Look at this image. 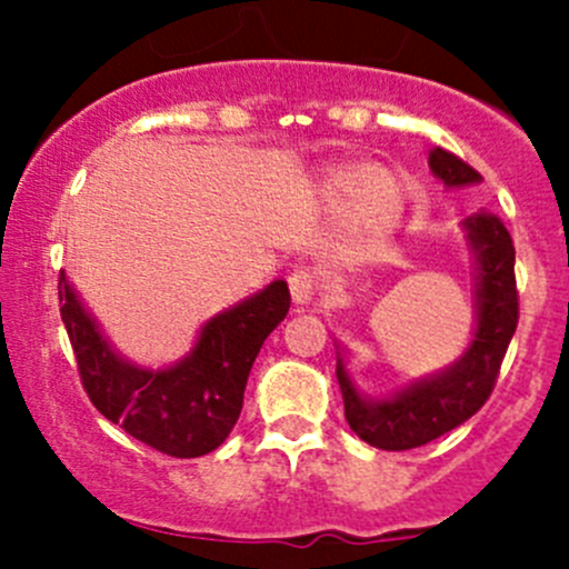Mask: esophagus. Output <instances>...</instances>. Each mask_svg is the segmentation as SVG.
<instances>
[{"label": "esophagus", "instance_id": "1", "mask_svg": "<svg viewBox=\"0 0 569 569\" xmlns=\"http://www.w3.org/2000/svg\"><path fill=\"white\" fill-rule=\"evenodd\" d=\"M289 291L297 308H308L317 297V278L308 269H295L289 274Z\"/></svg>", "mask_w": 569, "mask_h": 569}]
</instances>
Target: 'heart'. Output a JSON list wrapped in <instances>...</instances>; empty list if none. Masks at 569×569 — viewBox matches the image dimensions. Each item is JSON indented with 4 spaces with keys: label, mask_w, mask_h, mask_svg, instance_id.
<instances>
[{
    "label": "heart",
    "mask_w": 569,
    "mask_h": 569,
    "mask_svg": "<svg viewBox=\"0 0 569 569\" xmlns=\"http://www.w3.org/2000/svg\"><path fill=\"white\" fill-rule=\"evenodd\" d=\"M321 192L332 203L349 198L343 226L349 239L360 248H371L391 237L407 206V183L401 173L358 162L332 164L325 170Z\"/></svg>",
    "instance_id": "heart-1"
}]
</instances>
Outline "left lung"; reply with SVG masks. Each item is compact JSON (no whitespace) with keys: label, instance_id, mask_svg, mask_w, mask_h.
I'll return each mask as SVG.
<instances>
[{"label":"left lung","instance_id":"left-lung-1","mask_svg":"<svg viewBox=\"0 0 569 569\" xmlns=\"http://www.w3.org/2000/svg\"><path fill=\"white\" fill-rule=\"evenodd\" d=\"M429 170L449 189L473 187L481 176L460 157L432 148ZM473 267V336L468 349L446 369L407 382L399 391L375 399L360 393L338 347L336 377L343 396V416L360 440L382 451H407L451 432L487 401L498 369L518 327L515 244L507 226L490 211H476L460 222Z\"/></svg>","mask_w":569,"mask_h":569}]
</instances>
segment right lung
I'll list each match as a JSON object with an SVG mask.
<instances>
[{
  "instance_id": "1",
  "label": "right lung",
  "mask_w": 569,
  "mask_h": 569,
  "mask_svg": "<svg viewBox=\"0 0 569 569\" xmlns=\"http://www.w3.org/2000/svg\"><path fill=\"white\" fill-rule=\"evenodd\" d=\"M57 291L79 377L96 410L140 443L181 460L226 443L242 412L252 363L291 306L286 280H272L206 321L181 360L151 369L131 363L109 343L66 272Z\"/></svg>"
}]
</instances>
